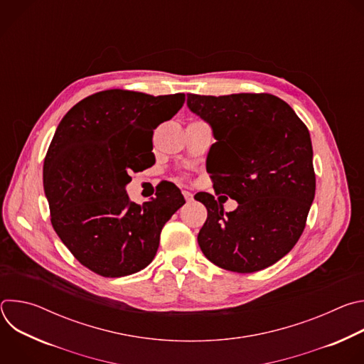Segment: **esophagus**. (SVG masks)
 <instances>
[{"mask_svg": "<svg viewBox=\"0 0 364 364\" xmlns=\"http://www.w3.org/2000/svg\"><path fill=\"white\" fill-rule=\"evenodd\" d=\"M183 196H184V198H186V201H187V203L193 201V193H190V191L184 190V191H183Z\"/></svg>", "mask_w": 364, "mask_h": 364, "instance_id": "1", "label": "esophagus"}]
</instances>
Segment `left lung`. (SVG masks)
<instances>
[{
  "label": "left lung",
  "mask_w": 364,
  "mask_h": 364,
  "mask_svg": "<svg viewBox=\"0 0 364 364\" xmlns=\"http://www.w3.org/2000/svg\"><path fill=\"white\" fill-rule=\"evenodd\" d=\"M187 105L212 125L218 139L213 187L239 203L225 213L212 194H197L207 209L197 236L200 249L232 272L252 274L274 265L301 237L316 196L306 125L271 93H188Z\"/></svg>",
  "instance_id": "1"
}]
</instances>
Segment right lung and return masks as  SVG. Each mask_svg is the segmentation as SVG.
I'll return each mask as SVG.
<instances>
[{
  "label": "right lung",
  "mask_w": 364,
  "mask_h": 364,
  "mask_svg": "<svg viewBox=\"0 0 364 364\" xmlns=\"http://www.w3.org/2000/svg\"><path fill=\"white\" fill-rule=\"evenodd\" d=\"M184 100V93L108 89L77 102L60 121L43 166L50 220L92 272L119 278L148 267L161 229L186 203L176 186L142 205L129 201L125 191L131 171L154 161V129L171 119ZM136 140L146 151L137 152Z\"/></svg>",
  "instance_id": "add662e5"
}]
</instances>
